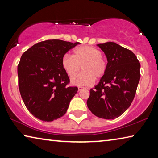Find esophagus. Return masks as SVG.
I'll use <instances>...</instances> for the list:
<instances>
[{
    "instance_id": "1",
    "label": "esophagus",
    "mask_w": 158,
    "mask_h": 158,
    "mask_svg": "<svg viewBox=\"0 0 158 158\" xmlns=\"http://www.w3.org/2000/svg\"><path fill=\"white\" fill-rule=\"evenodd\" d=\"M85 89V88H84V86H81V85H79V86H78L79 90H81V89Z\"/></svg>"
}]
</instances>
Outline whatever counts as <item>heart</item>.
Returning a JSON list of instances; mask_svg holds the SVG:
<instances>
[{"mask_svg":"<svg viewBox=\"0 0 158 158\" xmlns=\"http://www.w3.org/2000/svg\"><path fill=\"white\" fill-rule=\"evenodd\" d=\"M74 55L65 54L61 61L67 75L73 77L82 65L83 72L71 79L76 85H90L95 79L102 77L106 71V63L100 50L91 46H80L73 51Z\"/></svg>","mask_w":158,"mask_h":158,"instance_id":"1","label":"heart"}]
</instances>
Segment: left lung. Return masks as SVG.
I'll list each match as a JSON object with an SVG mask.
<instances>
[{"mask_svg": "<svg viewBox=\"0 0 158 158\" xmlns=\"http://www.w3.org/2000/svg\"><path fill=\"white\" fill-rule=\"evenodd\" d=\"M98 46L105 53L107 67L99 84L90 89L87 106L96 116L114 119L132 102L140 79V63L132 51L115 42Z\"/></svg>", "mask_w": 158, "mask_h": 158, "instance_id": "8db88e82", "label": "left lung"}]
</instances>
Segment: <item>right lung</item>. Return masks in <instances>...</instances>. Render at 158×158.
<instances>
[{
	"instance_id": "right-lung-1",
	"label": "right lung",
	"mask_w": 158,
	"mask_h": 158,
	"mask_svg": "<svg viewBox=\"0 0 158 158\" xmlns=\"http://www.w3.org/2000/svg\"><path fill=\"white\" fill-rule=\"evenodd\" d=\"M79 42L60 40L40 42L21 56L17 67L19 89L30 113L42 121H53L66 113L78 88L69 86L62 58Z\"/></svg>"
}]
</instances>
